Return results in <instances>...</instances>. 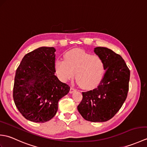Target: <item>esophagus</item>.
<instances>
[{
  "label": "esophagus",
  "mask_w": 147,
  "mask_h": 147,
  "mask_svg": "<svg viewBox=\"0 0 147 147\" xmlns=\"http://www.w3.org/2000/svg\"><path fill=\"white\" fill-rule=\"evenodd\" d=\"M76 90L75 88H74L73 87H71L70 91H69V93H74V92H76Z\"/></svg>",
  "instance_id": "1"
}]
</instances>
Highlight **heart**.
I'll return each mask as SVG.
<instances>
[{
	"instance_id": "1",
	"label": "heart",
	"mask_w": 147,
	"mask_h": 147,
	"mask_svg": "<svg viewBox=\"0 0 147 147\" xmlns=\"http://www.w3.org/2000/svg\"><path fill=\"white\" fill-rule=\"evenodd\" d=\"M55 70L59 78L66 82L73 78L75 73L78 83L85 89L97 86L105 71V63L98 55H93L83 50L74 49L65 53L64 61L57 59Z\"/></svg>"
}]
</instances>
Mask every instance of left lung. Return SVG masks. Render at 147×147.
I'll use <instances>...</instances> for the list:
<instances>
[{
  "label": "left lung",
  "mask_w": 147,
  "mask_h": 147,
  "mask_svg": "<svg viewBox=\"0 0 147 147\" xmlns=\"http://www.w3.org/2000/svg\"><path fill=\"white\" fill-rule=\"evenodd\" d=\"M104 61L105 72L98 86L83 92L78 111L85 120L105 122L113 117L126 100L130 71L120 55L106 47L94 49Z\"/></svg>",
  "instance_id": "obj_1"
}]
</instances>
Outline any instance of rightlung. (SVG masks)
Listing matches in <instances>:
<instances>
[{
  "label": "right lung",
  "instance_id": "add662e5",
  "mask_svg": "<svg viewBox=\"0 0 147 147\" xmlns=\"http://www.w3.org/2000/svg\"><path fill=\"white\" fill-rule=\"evenodd\" d=\"M54 47H42L24 56L16 71L13 98L26 119L45 123L57 113L58 102L70 87L55 75Z\"/></svg>",
  "mask_w": 147,
  "mask_h": 147
}]
</instances>
